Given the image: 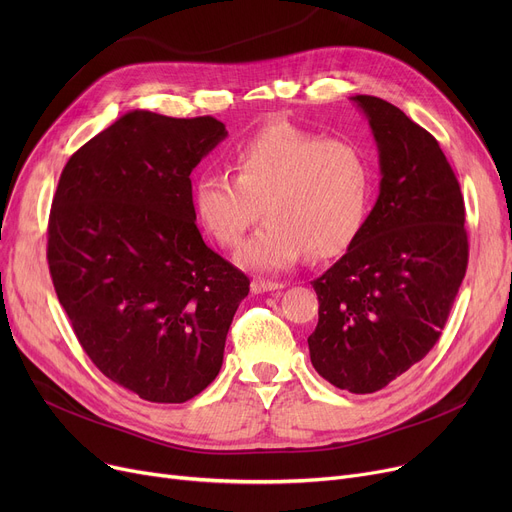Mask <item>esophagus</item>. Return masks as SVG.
<instances>
[{
    "instance_id": "esophagus-1",
    "label": "esophagus",
    "mask_w": 512,
    "mask_h": 512,
    "mask_svg": "<svg viewBox=\"0 0 512 512\" xmlns=\"http://www.w3.org/2000/svg\"><path fill=\"white\" fill-rule=\"evenodd\" d=\"M284 284H278V282H265V280H253L251 282V290L255 294H261V292H278L282 290Z\"/></svg>"
}]
</instances>
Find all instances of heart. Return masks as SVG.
Returning a JSON list of instances; mask_svg holds the SVG:
<instances>
[{
    "mask_svg": "<svg viewBox=\"0 0 512 512\" xmlns=\"http://www.w3.org/2000/svg\"><path fill=\"white\" fill-rule=\"evenodd\" d=\"M232 170L201 174L193 205L201 226L228 249L245 240L263 209L267 224L236 257L247 270L278 274L307 251L340 253L363 226L371 166L353 141L276 122L234 149Z\"/></svg>",
    "mask_w": 512,
    "mask_h": 512,
    "instance_id": "heart-1",
    "label": "heart"
}]
</instances>
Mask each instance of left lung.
I'll list each match as a JSON object with an SVG mask.
<instances>
[{"mask_svg": "<svg viewBox=\"0 0 512 512\" xmlns=\"http://www.w3.org/2000/svg\"><path fill=\"white\" fill-rule=\"evenodd\" d=\"M380 157V195L346 253L313 280L315 371L340 390L378 392L421 361L467 272L465 203L438 141L396 105L351 97Z\"/></svg>", "mask_w": 512, "mask_h": 512, "instance_id": "8db88e82", "label": "left lung"}]
</instances>
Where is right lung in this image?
Instances as JSON below:
<instances>
[{
  "label": "right lung",
  "instance_id": "obj_1",
  "mask_svg": "<svg viewBox=\"0 0 512 512\" xmlns=\"http://www.w3.org/2000/svg\"><path fill=\"white\" fill-rule=\"evenodd\" d=\"M226 137L211 116L132 110L68 159L53 197L60 305L105 378L151 402H186L215 380L249 294L195 224L191 172Z\"/></svg>",
  "mask_w": 512,
  "mask_h": 512
}]
</instances>
